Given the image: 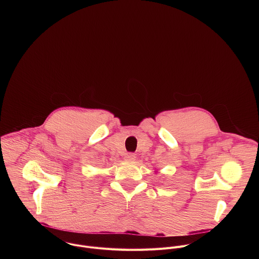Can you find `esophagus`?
<instances>
[{
    "label": "esophagus",
    "mask_w": 259,
    "mask_h": 259,
    "mask_svg": "<svg viewBox=\"0 0 259 259\" xmlns=\"http://www.w3.org/2000/svg\"><path fill=\"white\" fill-rule=\"evenodd\" d=\"M124 159H125V161L128 162V163L134 162V160H135V155H134V154H127Z\"/></svg>",
    "instance_id": "1"
}]
</instances>
